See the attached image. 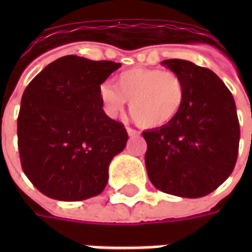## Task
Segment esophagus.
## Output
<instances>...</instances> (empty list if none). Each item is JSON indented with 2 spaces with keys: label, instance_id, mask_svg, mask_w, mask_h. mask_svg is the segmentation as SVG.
Instances as JSON below:
<instances>
[{
  "label": "esophagus",
  "instance_id": "esophagus-1",
  "mask_svg": "<svg viewBox=\"0 0 252 252\" xmlns=\"http://www.w3.org/2000/svg\"><path fill=\"white\" fill-rule=\"evenodd\" d=\"M126 132H128V136H130V137H136V136L140 134V132H137L136 129H132V128H126Z\"/></svg>",
  "mask_w": 252,
  "mask_h": 252
}]
</instances>
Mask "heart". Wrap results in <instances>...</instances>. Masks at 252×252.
<instances>
[{
	"label": "heart",
	"instance_id": "obj_1",
	"mask_svg": "<svg viewBox=\"0 0 252 252\" xmlns=\"http://www.w3.org/2000/svg\"><path fill=\"white\" fill-rule=\"evenodd\" d=\"M183 78L170 70L132 68L120 73L115 87L102 85L100 99L110 116H116L129 103L133 119L146 128H162L171 124L186 102Z\"/></svg>",
	"mask_w": 252,
	"mask_h": 252
}]
</instances>
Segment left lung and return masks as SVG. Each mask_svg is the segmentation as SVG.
Here are the masks:
<instances>
[{
    "instance_id": "1",
    "label": "left lung",
    "mask_w": 252,
    "mask_h": 252,
    "mask_svg": "<svg viewBox=\"0 0 252 252\" xmlns=\"http://www.w3.org/2000/svg\"><path fill=\"white\" fill-rule=\"evenodd\" d=\"M162 64L183 78L187 95L171 124L142 132L148 176L165 193L203 197L234 170L241 136L234 98L211 69L179 59Z\"/></svg>"
}]
</instances>
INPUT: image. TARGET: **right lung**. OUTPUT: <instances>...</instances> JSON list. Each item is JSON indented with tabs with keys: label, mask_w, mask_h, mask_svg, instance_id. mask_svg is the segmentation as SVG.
<instances>
[{
	"label": "right lung",
	"mask_w": 252,
	"mask_h": 252,
	"mask_svg": "<svg viewBox=\"0 0 252 252\" xmlns=\"http://www.w3.org/2000/svg\"><path fill=\"white\" fill-rule=\"evenodd\" d=\"M120 66L69 55L26 87L18 149L23 172L45 196L80 201L106 187L111 159L126 148L128 133L104 114L100 85Z\"/></svg>",
	"instance_id": "add662e5"
}]
</instances>
